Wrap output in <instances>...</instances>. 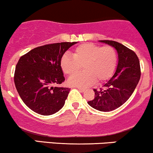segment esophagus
<instances>
[{"label":"esophagus","instance_id":"obj_1","mask_svg":"<svg viewBox=\"0 0 153 153\" xmlns=\"http://www.w3.org/2000/svg\"><path fill=\"white\" fill-rule=\"evenodd\" d=\"M77 88H78V89L81 92H84L85 91V89L83 88H79V87H77Z\"/></svg>","mask_w":153,"mask_h":153}]
</instances>
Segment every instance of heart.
I'll return each mask as SVG.
<instances>
[{"instance_id":"heart-1","label":"heart","mask_w":153,"mask_h":153,"mask_svg":"<svg viewBox=\"0 0 153 153\" xmlns=\"http://www.w3.org/2000/svg\"><path fill=\"white\" fill-rule=\"evenodd\" d=\"M73 57L65 54L60 59L63 73L69 76L80 71L83 66L84 72L71 77L70 85L88 87L97 80L102 83L112 78L117 65V55L111 46L101 47L91 43L80 44L73 50Z\"/></svg>"}]
</instances>
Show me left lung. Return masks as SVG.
Wrapping results in <instances>:
<instances>
[{
  "label": "left lung",
  "mask_w": 153,
  "mask_h": 153,
  "mask_svg": "<svg viewBox=\"0 0 153 153\" xmlns=\"http://www.w3.org/2000/svg\"><path fill=\"white\" fill-rule=\"evenodd\" d=\"M116 49L118 62L113 76L100 90L94 89L95 97L88 102L99 111L109 112L123 105L133 94L141 76L140 64L135 52L118 42L100 41Z\"/></svg>",
  "instance_id": "obj_1"
}]
</instances>
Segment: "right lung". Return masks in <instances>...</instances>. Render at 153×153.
<instances>
[{
  "label": "right lung",
  "instance_id": "1",
  "mask_svg": "<svg viewBox=\"0 0 153 153\" xmlns=\"http://www.w3.org/2000/svg\"><path fill=\"white\" fill-rule=\"evenodd\" d=\"M75 43L44 45L20 57L15 69L14 83L21 99L30 110L40 115H50L62 108L70 88L53 85L65 81L60 59Z\"/></svg>",
  "mask_w": 153,
  "mask_h": 153
}]
</instances>
